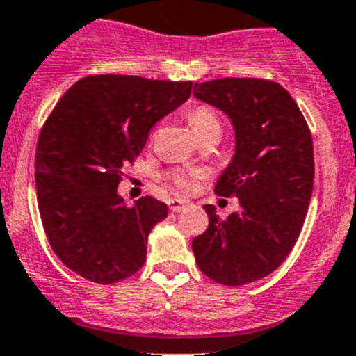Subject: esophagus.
Masks as SVG:
<instances>
[{"mask_svg":"<svg viewBox=\"0 0 356 356\" xmlns=\"http://www.w3.org/2000/svg\"><path fill=\"white\" fill-rule=\"evenodd\" d=\"M168 206L172 211H183L186 206H190V202L183 201V199H170Z\"/></svg>","mask_w":356,"mask_h":356,"instance_id":"1","label":"esophagus"}]
</instances>
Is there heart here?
Masks as SVG:
<instances>
[{
  "label": "heart",
  "mask_w": 356,
  "mask_h": 356,
  "mask_svg": "<svg viewBox=\"0 0 356 356\" xmlns=\"http://www.w3.org/2000/svg\"><path fill=\"white\" fill-rule=\"evenodd\" d=\"M188 119H190V124H192L193 132L199 137L201 134L211 132V130H219L220 132V121L217 118L215 110H211L210 106H195V108L190 110L188 113ZM201 177L199 172H170L168 181L179 190H184L188 192L190 188L193 186V179Z\"/></svg>",
  "instance_id": "obj_1"
}]
</instances>
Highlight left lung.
Instances as JSON below:
<instances>
[{"label": "left lung", "instance_id": "1", "mask_svg": "<svg viewBox=\"0 0 356 356\" xmlns=\"http://www.w3.org/2000/svg\"><path fill=\"white\" fill-rule=\"evenodd\" d=\"M197 99L222 110L234 124L235 155L215 193L238 197V210L193 238L199 270L224 286H243L275 271L293 250L312 201L313 141L286 88L268 79L224 77L195 83Z\"/></svg>", "mask_w": 356, "mask_h": 356}]
</instances>
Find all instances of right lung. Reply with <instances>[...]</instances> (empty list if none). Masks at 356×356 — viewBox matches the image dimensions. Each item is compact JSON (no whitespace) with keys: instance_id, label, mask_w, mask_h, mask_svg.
Returning <instances> with one entry per match:
<instances>
[{"instance_id":"obj_1","label":"right lung","mask_w":356,"mask_h":356,"mask_svg":"<svg viewBox=\"0 0 356 356\" xmlns=\"http://www.w3.org/2000/svg\"><path fill=\"white\" fill-rule=\"evenodd\" d=\"M190 94L192 81L88 76L43 124L35 152L41 222L59 261L83 279L113 284L145 264L148 235L168 206L150 195L128 206L118 193L121 168Z\"/></svg>"}]
</instances>
